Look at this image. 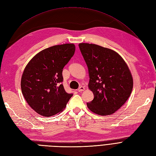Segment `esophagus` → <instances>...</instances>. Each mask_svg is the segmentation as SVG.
<instances>
[{"label": "esophagus", "instance_id": "34e87169", "mask_svg": "<svg viewBox=\"0 0 156 156\" xmlns=\"http://www.w3.org/2000/svg\"><path fill=\"white\" fill-rule=\"evenodd\" d=\"M84 87H83V86H80V87L78 88V92H83V91H84Z\"/></svg>", "mask_w": 156, "mask_h": 156}]
</instances>
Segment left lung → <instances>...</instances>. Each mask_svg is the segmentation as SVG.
I'll return each mask as SVG.
<instances>
[{
    "mask_svg": "<svg viewBox=\"0 0 156 156\" xmlns=\"http://www.w3.org/2000/svg\"><path fill=\"white\" fill-rule=\"evenodd\" d=\"M79 47L88 68V88L94 95L88 108L99 115L114 114L131 94L133 77L129 68L110 48L89 43H80Z\"/></svg>",
    "mask_w": 156,
    "mask_h": 156,
    "instance_id": "obj_1",
    "label": "left lung"
}]
</instances>
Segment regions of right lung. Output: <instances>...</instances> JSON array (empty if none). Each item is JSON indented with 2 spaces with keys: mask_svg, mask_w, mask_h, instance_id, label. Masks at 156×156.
Here are the masks:
<instances>
[{
  "mask_svg": "<svg viewBox=\"0 0 156 156\" xmlns=\"http://www.w3.org/2000/svg\"><path fill=\"white\" fill-rule=\"evenodd\" d=\"M75 50L72 43L51 46L37 53L26 66L21 90L29 106L38 114L50 117L61 112L72 97L64 88L62 73Z\"/></svg>",
  "mask_w": 156,
  "mask_h": 156,
  "instance_id": "1",
  "label": "right lung"
}]
</instances>
